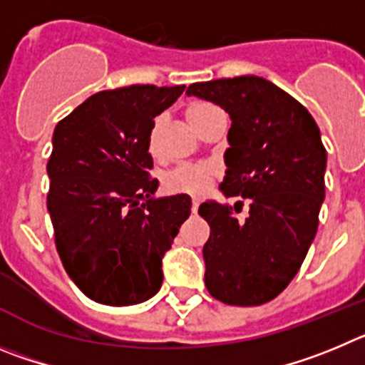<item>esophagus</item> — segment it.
Wrapping results in <instances>:
<instances>
[{"label":"esophagus","mask_w":365,"mask_h":365,"mask_svg":"<svg viewBox=\"0 0 365 365\" xmlns=\"http://www.w3.org/2000/svg\"><path fill=\"white\" fill-rule=\"evenodd\" d=\"M198 205H200V200L198 198L192 200V212H195V215L198 212Z\"/></svg>","instance_id":"obj_1"}]
</instances>
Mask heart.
Returning <instances> with one entry per match:
<instances>
[{"mask_svg":"<svg viewBox=\"0 0 365 365\" xmlns=\"http://www.w3.org/2000/svg\"><path fill=\"white\" fill-rule=\"evenodd\" d=\"M212 110H216V107H212L211 103L196 101V103H190L187 107L185 118L189 121V125L198 130L200 123ZM149 149L150 153H156V129L150 130L149 134ZM212 176H215V169L211 165H182L165 176L163 187H165L167 192H183V195L200 196L209 189Z\"/></svg>","mask_w":365,"mask_h":365,"instance_id":"heart-1","label":"heart"}]
</instances>
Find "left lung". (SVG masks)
I'll list each match as a JSON object with an SVG mask.
<instances>
[{"mask_svg": "<svg viewBox=\"0 0 365 365\" xmlns=\"http://www.w3.org/2000/svg\"><path fill=\"white\" fill-rule=\"evenodd\" d=\"M187 96L231 118L220 190L249 202L244 220L216 200L200 205L211 227L203 245L207 291L229 305L265 304L293 280L317 235L327 167L320 129L304 105L260 76L192 83Z\"/></svg>", "mask_w": 365, "mask_h": 365, "instance_id": "obj_1", "label": "left lung"}]
</instances>
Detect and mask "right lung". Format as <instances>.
Masks as SVG:
<instances>
[{
	"label": "right lung",
	"mask_w": 365,
	"mask_h": 365,
	"mask_svg": "<svg viewBox=\"0 0 365 365\" xmlns=\"http://www.w3.org/2000/svg\"><path fill=\"white\" fill-rule=\"evenodd\" d=\"M185 85L96 93L56 125L47 209L65 271L91 300L134 305L158 293L162 260L190 196L156 198L149 134Z\"/></svg>",
	"instance_id": "right-lung-1"
}]
</instances>
